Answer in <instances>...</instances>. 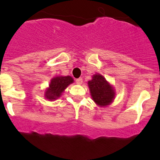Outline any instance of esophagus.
I'll use <instances>...</instances> for the list:
<instances>
[{"label": "esophagus", "instance_id": "obj_1", "mask_svg": "<svg viewBox=\"0 0 160 160\" xmlns=\"http://www.w3.org/2000/svg\"><path fill=\"white\" fill-rule=\"evenodd\" d=\"M76 83H77V84H82V83H83V79L82 78H78L76 80Z\"/></svg>", "mask_w": 160, "mask_h": 160}]
</instances>
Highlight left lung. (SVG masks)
Segmentation results:
<instances>
[{"label": "left lung", "mask_w": 160, "mask_h": 160, "mask_svg": "<svg viewBox=\"0 0 160 160\" xmlns=\"http://www.w3.org/2000/svg\"><path fill=\"white\" fill-rule=\"evenodd\" d=\"M88 84L92 99L97 105L99 107H107L113 102L115 96L114 88L101 74H95Z\"/></svg>", "instance_id": "obj_1"}]
</instances>
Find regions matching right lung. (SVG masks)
Returning a JSON list of instances; mask_svg holds the SVG:
<instances>
[{"label": "right lung", "mask_w": 160, "mask_h": 160, "mask_svg": "<svg viewBox=\"0 0 160 160\" xmlns=\"http://www.w3.org/2000/svg\"><path fill=\"white\" fill-rule=\"evenodd\" d=\"M73 83V79L70 76L53 77L49 84V88L45 92V98L49 100H54L62 95V92L68 85Z\"/></svg>", "instance_id": "1"}]
</instances>
